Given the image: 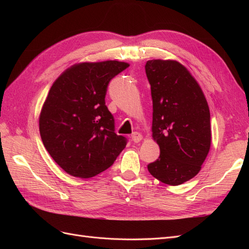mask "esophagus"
Wrapping results in <instances>:
<instances>
[{"mask_svg": "<svg viewBox=\"0 0 249 249\" xmlns=\"http://www.w3.org/2000/svg\"><path fill=\"white\" fill-rule=\"evenodd\" d=\"M142 139H143V136H142V135H141L140 133L134 132V133L132 134V140H133L134 142L138 143V142H140Z\"/></svg>", "mask_w": 249, "mask_h": 249, "instance_id": "esophagus-1", "label": "esophagus"}]
</instances>
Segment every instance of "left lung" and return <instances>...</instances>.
<instances>
[{"mask_svg":"<svg viewBox=\"0 0 249 249\" xmlns=\"http://www.w3.org/2000/svg\"><path fill=\"white\" fill-rule=\"evenodd\" d=\"M153 99V139L160 147L147 165L160 182L178 186L199 172L211 146L210 109L187 67L176 60L153 59L145 64Z\"/></svg>","mask_w":249,"mask_h":249,"instance_id":"left-lung-1","label":"left lung"}]
</instances>
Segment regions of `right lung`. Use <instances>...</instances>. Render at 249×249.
Returning a JSON list of instances; mask_svg holds the SVG:
<instances>
[{
    "instance_id": "1",
    "label": "right lung",
    "mask_w": 249,
    "mask_h": 249,
    "mask_svg": "<svg viewBox=\"0 0 249 249\" xmlns=\"http://www.w3.org/2000/svg\"><path fill=\"white\" fill-rule=\"evenodd\" d=\"M129 65L117 60L81 62L53 83L40 111L39 132L44 147L69 175H99L125 147V138L114 133L105 96L110 80Z\"/></svg>"
}]
</instances>
